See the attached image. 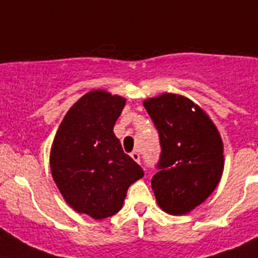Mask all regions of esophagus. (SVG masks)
<instances>
[{"instance_id":"esophagus-1","label":"esophagus","mask_w":258,"mask_h":258,"mask_svg":"<svg viewBox=\"0 0 258 258\" xmlns=\"http://www.w3.org/2000/svg\"><path fill=\"white\" fill-rule=\"evenodd\" d=\"M131 157H133L136 162H140V153L138 152V151H134V152L131 153Z\"/></svg>"}]
</instances>
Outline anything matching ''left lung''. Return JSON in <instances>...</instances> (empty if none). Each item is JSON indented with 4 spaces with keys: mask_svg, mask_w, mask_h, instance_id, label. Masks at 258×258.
<instances>
[{
    "mask_svg": "<svg viewBox=\"0 0 258 258\" xmlns=\"http://www.w3.org/2000/svg\"><path fill=\"white\" fill-rule=\"evenodd\" d=\"M159 131L161 155L152 177L156 201L165 213L182 215L205 202L224 169L223 140L207 112L174 93L143 102Z\"/></svg>",
    "mask_w": 258,
    "mask_h": 258,
    "instance_id": "1",
    "label": "left lung"
}]
</instances>
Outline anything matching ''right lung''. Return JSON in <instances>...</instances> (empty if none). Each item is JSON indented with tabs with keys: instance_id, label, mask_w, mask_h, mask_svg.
<instances>
[{
	"instance_id": "right-lung-1",
	"label": "right lung",
	"mask_w": 258,
	"mask_h": 258,
	"mask_svg": "<svg viewBox=\"0 0 258 258\" xmlns=\"http://www.w3.org/2000/svg\"><path fill=\"white\" fill-rule=\"evenodd\" d=\"M125 98L96 89L68 110L49 153L62 198L80 214L101 220L122 209L127 190L144 172L123 152L114 134Z\"/></svg>"
}]
</instances>
